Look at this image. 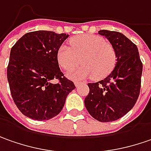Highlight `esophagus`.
I'll list each match as a JSON object with an SVG mask.
<instances>
[{"instance_id":"esophagus-1","label":"esophagus","mask_w":151,"mask_h":151,"mask_svg":"<svg viewBox=\"0 0 151 151\" xmlns=\"http://www.w3.org/2000/svg\"><path fill=\"white\" fill-rule=\"evenodd\" d=\"M75 86L76 87H78V86H79L80 84H83V83H84V82H79V81H75Z\"/></svg>"}]
</instances>
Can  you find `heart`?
Returning <instances> with one entry per match:
<instances>
[{"instance_id": "obj_1", "label": "heart", "mask_w": 151, "mask_h": 151, "mask_svg": "<svg viewBox=\"0 0 151 151\" xmlns=\"http://www.w3.org/2000/svg\"><path fill=\"white\" fill-rule=\"evenodd\" d=\"M70 45H61L57 58L59 65L67 71L74 69L81 61L83 63L84 65L72 73L73 78H83L93 75L94 78L100 79L109 75L116 65V51L100 36L80 35L72 38Z\"/></svg>"}]
</instances>
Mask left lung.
<instances>
[{"label":"left lung","mask_w":151,"mask_h":151,"mask_svg":"<svg viewBox=\"0 0 151 151\" xmlns=\"http://www.w3.org/2000/svg\"><path fill=\"white\" fill-rule=\"evenodd\" d=\"M117 54L114 70L104 79L88 83L89 93L84 100L92 117L100 122H111L126 114L137 101L140 92L143 65L137 47L118 32L101 30Z\"/></svg>","instance_id":"left-lung-1"}]
</instances>
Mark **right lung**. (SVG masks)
<instances>
[{
  "instance_id": "add662e5",
  "label": "right lung",
  "mask_w": 151,
  "mask_h": 151,
  "mask_svg": "<svg viewBox=\"0 0 151 151\" xmlns=\"http://www.w3.org/2000/svg\"><path fill=\"white\" fill-rule=\"evenodd\" d=\"M65 33L36 31L25 34L12 47L7 80L14 102L25 116L48 120L57 116L74 83L61 72L58 50ZM58 79V84L52 83Z\"/></svg>"
}]
</instances>
